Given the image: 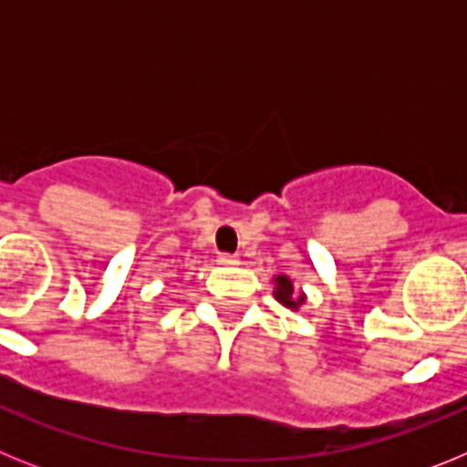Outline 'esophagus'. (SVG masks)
I'll use <instances>...</instances> for the list:
<instances>
[{
    "label": "esophagus",
    "instance_id": "1",
    "mask_svg": "<svg viewBox=\"0 0 467 467\" xmlns=\"http://www.w3.org/2000/svg\"><path fill=\"white\" fill-rule=\"evenodd\" d=\"M217 264H222V266H236V264H238V257H236V254H226V253H222L220 257H217Z\"/></svg>",
    "mask_w": 467,
    "mask_h": 467
}]
</instances>
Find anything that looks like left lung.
<instances>
[{
  "label": "left lung",
  "mask_w": 467,
  "mask_h": 467,
  "mask_svg": "<svg viewBox=\"0 0 467 467\" xmlns=\"http://www.w3.org/2000/svg\"><path fill=\"white\" fill-rule=\"evenodd\" d=\"M274 296L283 306L292 308V311H299V306H304V301H306V295L304 292H295L292 280L283 274L274 278Z\"/></svg>",
  "instance_id": "obj_1"
}]
</instances>
